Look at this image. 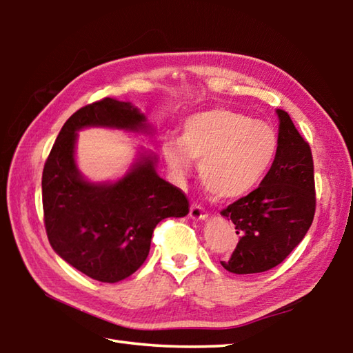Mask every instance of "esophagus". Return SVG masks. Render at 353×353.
Instances as JSON below:
<instances>
[{"instance_id": "1", "label": "esophagus", "mask_w": 353, "mask_h": 353, "mask_svg": "<svg viewBox=\"0 0 353 353\" xmlns=\"http://www.w3.org/2000/svg\"><path fill=\"white\" fill-rule=\"evenodd\" d=\"M190 216L193 219H205L208 216V213L202 208L199 204H193L190 207Z\"/></svg>"}]
</instances>
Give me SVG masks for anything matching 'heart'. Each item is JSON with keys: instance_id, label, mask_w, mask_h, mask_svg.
I'll return each instance as SVG.
<instances>
[{"instance_id": "b5f03b06", "label": "heart", "mask_w": 353, "mask_h": 353, "mask_svg": "<svg viewBox=\"0 0 353 353\" xmlns=\"http://www.w3.org/2000/svg\"><path fill=\"white\" fill-rule=\"evenodd\" d=\"M277 152L272 126L227 109L190 117L181 141H168L163 154L171 171L185 179L199 160V177L216 199L230 201L250 193L270 170Z\"/></svg>"}]
</instances>
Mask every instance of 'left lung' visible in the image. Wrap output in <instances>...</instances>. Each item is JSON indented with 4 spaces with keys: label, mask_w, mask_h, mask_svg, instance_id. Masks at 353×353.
<instances>
[{
    "label": "left lung",
    "mask_w": 353,
    "mask_h": 353,
    "mask_svg": "<svg viewBox=\"0 0 353 353\" xmlns=\"http://www.w3.org/2000/svg\"><path fill=\"white\" fill-rule=\"evenodd\" d=\"M276 159L260 187L224 208L240 240L221 261L234 274H256L280 265L303 240L316 210L313 155L285 110L277 109Z\"/></svg>",
    "instance_id": "left-lung-1"
}]
</instances>
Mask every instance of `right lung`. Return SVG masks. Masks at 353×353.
Segmentation results:
<instances>
[{"mask_svg": "<svg viewBox=\"0 0 353 353\" xmlns=\"http://www.w3.org/2000/svg\"><path fill=\"white\" fill-rule=\"evenodd\" d=\"M90 126L148 132L146 117L130 103L104 98L71 115L57 135L41 176V199L52 249L85 276L105 283L126 279L145 263L152 232L165 218L190 210L181 188L155 171V155L141 154L124 177L92 183L77 170V130Z\"/></svg>", "mask_w": 353, "mask_h": 353, "instance_id": "right-lung-1", "label": "right lung"}]
</instances>
